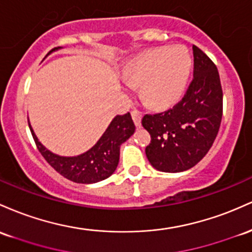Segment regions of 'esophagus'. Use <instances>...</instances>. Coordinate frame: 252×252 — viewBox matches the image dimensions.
Returning <instances> with one entry per match:
<instances>
[{
  "instance_id": "esophagus-1",
  "label": "esophagus",
  "mask_w": 252,
  "mask_h": 252,
  "mask_svg": "<svg viewBox=\"0 0 252 252\" xmlns=\"http://www.w3.org/2000/svg\"><path fill=\"white\" fill-rule=\"evenodd\" d=\"M131 115H132V119H133L134 121V125L139 128V127L141 126V113L138 112V111H132L131 112Z\"/></svg>"
}]
</instances>
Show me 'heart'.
Masks as SVG:
<instances>
[{
	"label": "heart",
	"instance_id": "b5f03b06",
	"mask_svg": "<svg viewBox=\"0 0 252 252\" xmlns=\"http://www.w3.org/2000/svg\"><path fill=\"white\" fill-rule=\"evenodd\" d=\"M191 70V58L183 46L156 47L143 52L123 69L127 86L139 87L144 101L156 109L180 100Z\"/></svg>",
	"mask_w": 252,
	"mask_h": 252
}]
</instances>
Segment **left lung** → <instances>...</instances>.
Returning a JSON list of instances; mask_svg holds the SVG:
<instances>
[{"instance_id":"1","label":"left lung","mask_w":252,"mask_h":252,"mask_svg":"<svg viewBox=\"0 0 252 252\" xmlns=\"http://www.w3.org/2000/svg\"><path fill=\"white\" fill-rule=\"evenodd\" d=\"M194 78L171 109L146 114L141 125L151 135L145 154L163 172H181L196 165L210 151L222 118L219 72L210 57L193 45Z\"/></svg>"}]
</instances>
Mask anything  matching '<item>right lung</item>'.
Listing matches in <instances>:
<instances>
[{"label": "right lung", "instance_id": "add662e5", "mask_svg": "<svg viewBox=\"0 0 252 252\" xmlns=\"http://www.w3.org/2000/svg\"><path fill=\"white\" fill-rule=\"evenodd\" d=\"M28 126L32 132L36 148L40 151L42 157L46 159V162L65 179L76 183H84V185L100 182L111 176L118 166L119 157H120V145L125 143L135 131L134 123L129 113L117 115L107 127L102 137L92 149L78 156L64 157L53 154L45 148L36 138L30 121H28Z\"/></svg>", "mask_w": 252, "mask_h": 252}]
</instances>
